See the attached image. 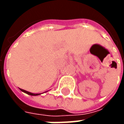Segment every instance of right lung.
Here are the masks:
<instances>
[{"mask_svg":"<svg viewBox=\"0 0 124 124\" xmlns=\"http://www.w3.org/2000/svg\"><path fill=\"white\" fill-rule=\"evenodd\" d=\"M20 90L21 91H23V92H24V93H27V94H29V95H31V96H38V95H40V93H31V92H27L26 91V90H24L23 89H20Z\"/></svg>","mask_w":124,"mask_h":124,"instance_id":"1","label":"right lung"}]
</instances>
